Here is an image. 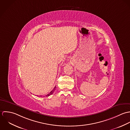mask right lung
I'll use <instances>...</instances> for the list:
<instances>
[{"mask_svg": "<svg viewBox=\"0 0 130 130\" xmlns=\"http://www.w3.org/2000/svg\"><path fill=\"white\" fill-rule=\"evenodd\" d=\"M56 86H55V87L54 88V89L52 90V91L49 93V94H47L46 95V96H50V95H51L53 94V93L54 92V91H55V88H56Z\"/></svg>", "mask_w": 130, "mask_h": 130, "instance_id": "add662e5", "label": "right lung"}]
</instances>
